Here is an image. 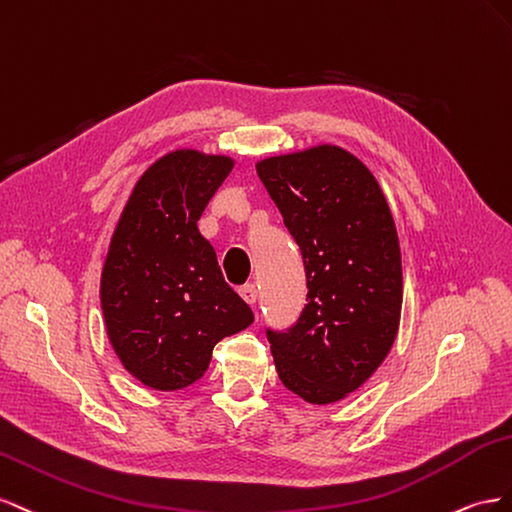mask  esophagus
Masks as SVG:
<instances>
[{"label": "esophagus", "mask_w": 512, "mask_h": 512, "mask_svg": "<svg viewBox=\"0 0 512 512\" xmlns=\"http://www.w3.org/2000/svg\"><path fill=\"white\" fill-rule=\"evenodd\" d=\"M238 294L242 296V300L246 302V304H255L257 302V287L251 283V285H244V287H240L238 289Z\"/></svg>", "instance_id": "34e87169"}]
</instances>
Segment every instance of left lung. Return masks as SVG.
Masks as SVG:
<instances>
[{
    "label": "left lung",
    "instance_id": "8db88e82",
    "mask_svg": "<svg viewBox=\"0 0 512 512\" xmlns=\"http://www.w3.org/2000/svg\"><path fill=\"white\" fill-rule=\"evenodd\" d=\"M300 246L306 304L287 332L268 330L274 367L306 403L358 390L397 339L403 272L388 201L369 167L339 145L255 165Z\"/></svg>",
    "mask_w": 512,
    "mask_h": 512
}]
</instances>
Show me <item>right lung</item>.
<instances>
[{"label": "right lung", "instance_id": "1", "mask_svg": "<svg viewBox=\"0 0 512 512\" xmlns=\"http://www.w3.org/2000/svg\"><path fill=\"white\" fill-rule=\"evenodd\" d=\"M233 158L175 150L137 180L100 276L107 337L143 386L180 390L208 371L212 349L253 324L197 221Z\"/></svg>", "mask_w": 512, "mask_h": 512}]
</instances>
